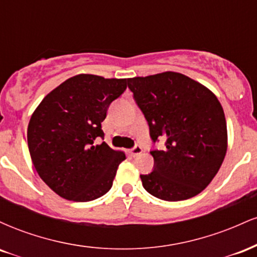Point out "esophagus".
<instances>
[{"label": "esophagus", "mask_w": 257, "mask_h": 257, "mask_svg": "<svg viewBox=\"0 0 257 257\" xmlns=\"http://www.w3.org/2000/svg\"><path fill=\"white\" fill-rule=\"evenodd\" d=\"M141 152H143V147H141L140 145H135L133 149L131 150V155L133 156V157H135V156H139L141 155Z\"/></svg>", "instance_id": "34e87169"}]
</instances>
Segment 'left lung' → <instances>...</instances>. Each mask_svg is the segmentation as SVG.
<instances>
[{"label": "left lung", "instance_id": "left-lung-1", "mask_svg": "<svg viewBox=\"0 0 257 257\" xmlns=\"http://www.w3.org/2000/svg\"><path fill=\"white\" fill-rule=\"evenodd\" d=\"M135 102L149 123L153 170L140 175L144 188L168 202L202 192L219 172L227 151L223 108L213 91L179 72L128 79Z\"/></svg>", "mask_w": 257, "mask_h": 257}]
</instances>
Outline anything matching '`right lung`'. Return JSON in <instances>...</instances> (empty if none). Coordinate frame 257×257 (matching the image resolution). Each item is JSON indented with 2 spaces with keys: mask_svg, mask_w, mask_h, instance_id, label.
<instances>
[{
  "mask_svg": "<svg viewBox=\"0 0 257 257\" xmlns=\"http://www.w3.org/2000/svg\"><path fill=\"white\" fill-rule=\"evenodd\" d=\"M126 78L73 76L46 95L32 113L28 145L35 169L55 193L89 202L107 193L124 161L105 141L101 122L108 106L126 89Z\"/></svg>",
  "mask_w": 257,
  "mask_h": 257,
  "instance_id": "obj_1",
  "label": "right lung"
}]
</instances>
